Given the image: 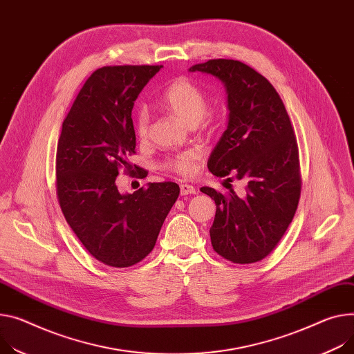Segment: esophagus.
<instances>
[{
	"label": "esophagus",
	"instance_id": "1",
	"mask_svg": "<svg viewBox=\"0 0 354 354\" xmlns=\"http://www.w3.org/2000/svg\"><path fill=\"white\" fill-rule=\"evenodd\" d=\"M180 193H181V196L197 194V189H196V187L189 185V184H181V185H180Z\"/></svg>",
	"mask_w": 354,
	"mask_h": 354
}]
</instances>
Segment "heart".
I'll return each instance as SVG.
<instances>
[{"instance_id":"1","label":"heart","mask_w":354,"mask_h":354,"mask_svg":"<svg viewBox=\"0 0 354 354\" xmlns=\"http://www.w3.org/2000/svg\"><path fill=\"white\" fill-rule=\"evenodd\" d=\"M160 103L170 113L178 118L188 126H196L201 122L207 112V97L201 88L185 77H177L162 91ZM150 118L146 109H140L136 115L134 130L140 140H145L149 134ZM200 158L197 150H185L170 157L165 167L180 176H188L194 170V162Z\"/></svg>"}]
</instances>
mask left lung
I'll return each mask as SVG.
<instances>
[{
	"instance_id": "1",
	"label": "left lung",
	"mask_w": 354,
	"mask_h": 354,
	"mask_svg": "<svg viewBox=\"0 0 354 354\" xmlns=\"http://www.w3.org/2000/svg\"><path fill=\"white\" fill-rule=\"evenodd\" d=\"M188 71L220 79L227 92V129L209 154L208 170L247 184L242 197L201 187L216 205L209 228L212 248L234 263L258 262L283 236L301 196L290 119L275 88L245 64L211 59Z\"/></svg>"
}]
</instances>
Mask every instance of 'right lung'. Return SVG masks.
<instances>
[{
  "label": "right lung",
  "mask_w": 354,
  "mask_h": 354,
  "mask_svg": "<svg viewBox=\"0 0 354 354\" xmlns=\"http://www.w3.org/2000/svg\"><path fill=\"white\" fill-rule=\"evenodd\" d=\"M160 68L95 71L62 123L57 150L59 204L82 245L109 266H131L151 252L180 194L171 181L149 183L131 194L116 185L119 169H131L127 157L136 147L134 100Z\"/></svg>",
  "instance_id": "1"
}]
</instances>
